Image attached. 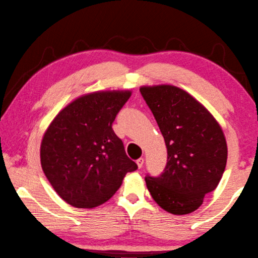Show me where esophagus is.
I'll use <instances>...</instances> for the list:
<instances>
[{"label": "esophagus", "instance_id": "34e87169", "mask_svg": "<svg viewBox=\"0 0 258 258\" xmlns=\"http://www.w3.org/2000/svg\"><path fill=\"white\" fill-rule=\"evenodd\" d=\"M143 164H144V159H143V158H139V159L137 160V166H138V168L141 169V168L143 167Z\"/></svg>", "mask_w": 258, "mask_h": 258}]
</instances>
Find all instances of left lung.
Returning <instances> with one entry per match:
<instances>
[{
  "mask_svg": "<svg viewBox=\"0 0 258 258\" xmlns=\"http://www.w3.org/2000/svg\"><path fill=\"white\" fill-rule=\"evenodd\" d=\"M139 90L168 152L162 174L145 178L147 189L166 212L191 214L217 187L225 170L227 145L222 126L199 100L178 87L158 84Z\"/></svg>",
  "mask_w": 258,
  "mask_h": 258,
  "instance_id": "obj_1",
  "label": "left lung"
}]
</instances>
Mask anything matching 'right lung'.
I'll return each instance as SVG.
<instances>
[{
  "label": "right lung",
  "mask_w": 258,
  "mask_h": 258,
  "mask_svg": "<svg viewBox=\"0 0 258 258\" xmlns=\"http://www.w3.org/2000/svg\"><path fill=\"white\" fill-rule=\"evenodd\" d=\"M130 90L95 91L60 109L44 132L40 158L54 191L77 208H95L111 199L137 164L113 132Z\"/></svg>",
  "instance_id": "obj_1"
}]
</instances>
